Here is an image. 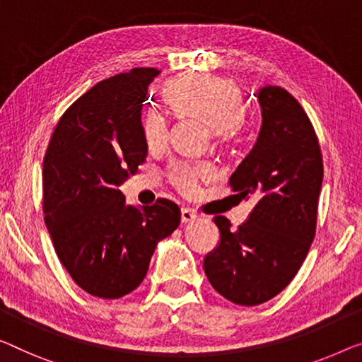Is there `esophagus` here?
I'll return each instance as SVG.
<instances>
[{"label":"esophagus","mask_w":362,"mask_h":362,"mask_svg":"<svg viewBox=\"0 0 362 362\" xmlns=\"http://www.w3.org/2000/svg\"><path fill=\"white\" fill-rule=\"evenodd\" d=\"M197 219V214L195 211H192V209L188 208H182V223H192V221Z\"/></svg>","instance_id":"1"}]
</instances>
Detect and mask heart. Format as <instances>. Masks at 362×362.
<instances>
[{
	"instance_id": "b5f03b06",
	"label": "heart",
	"mask_w": 362,
	"mask_h": 362,
	"mask_svg": "<svg viewBox=\"0 0 362 362\" xmlns=\"http://www.w3.org/2000/svg\"><path fill=\"white\" fill-rule=\"evenodd\" d=\"M174 112L182 117L198 118L211 127L219 141L234 138L245 117V100L239 84L230 79L208 74H183L172 79L164 89ZM169 134L167 118L156 109H149L143 117V136L149 149L164 146ZM214 169L208 163L174 164L170 179L183 192H192L198 180L209 179Z\"/></svg>"
}]
</instances>
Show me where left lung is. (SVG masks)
I'll list each match as a JSON object with an SVG mask.
<instances>
[{"instance_id":"obj_1","label":"left lung","mask_w":362,"mask_h":362,"mask_svg":"<svg viewBox=\"0 0 362 362\" xmlns=\"http://www.w3.org/2000/svg\"><path fill=\"white\" fill-rule=\"evenodd\" d=\"M258 102L257 143L229 179L257 204L237 229L214 216L221 240L203 262L213 288L239 305L263 304L293 281L314 240L323 180L319 139L299 102L279 86L262 88Z\"/></svg>"}]
</instances>
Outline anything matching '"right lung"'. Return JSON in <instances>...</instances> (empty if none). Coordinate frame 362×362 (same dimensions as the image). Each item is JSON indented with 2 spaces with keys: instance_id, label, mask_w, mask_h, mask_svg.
<instances>
[{
  "instance_id": "1",
  "label": "right lung",
  "mask_w": 362,
  "mask_h": 362,
  "mask_svg": "<svg viewBox=\"0 0 362 362\" xmlns=\"http://www.w3.org/2000/svg\"><path fill=\"white\" fill-rule=\"evenodd\" d=\"M160 71L134 68L97 83L69 105L43 158V213L57 255L81 289L118 299L146 276L180 208L159 198L133 206L120 192L148 156L141 109Z\"/></svg>"
}]
</instances>
